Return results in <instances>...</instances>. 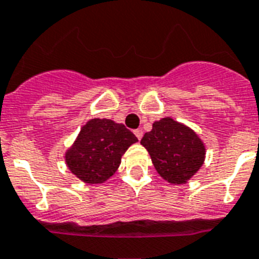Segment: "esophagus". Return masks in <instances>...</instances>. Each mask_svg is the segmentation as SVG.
<instances>
[{"mask_svg": "<svg viewBox=\"0 0 259 259\" xmlns=\"http://www.w3.org/2000/svg\"><path fill=\"white\" fill-rule=\"evenodd\" d=\"M135 135H136V138H138L139 140H142V138H143V131H142V130H136V131H135Z\"/></svg>", "mask_w": 259, "mask_h": 259, "instance_id": "obj_1", "label": "esophagus"}]
</instances>
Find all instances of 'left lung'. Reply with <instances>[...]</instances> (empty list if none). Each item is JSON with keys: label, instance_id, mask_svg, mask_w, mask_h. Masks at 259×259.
Masks as SVG:
<instances>
[{"label": "left lung", "instance_id": "obj_1", "mask_svg": "<svg viewBox=\"0 0 259 259\" xmlns=\"http://www.w3.org/2000/svg\"><path fill=\"white\" fill-rule=\"evenodd\" d=\"M140 144L148 151L160 176L170 184H185L204 164L205 144L198 135L172 117L155 121Z\"/></svg>", "mask_w": 259, "mask_h": 259}]
</instances>
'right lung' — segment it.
<instances>
[{
    "label": "right lung",
    "mask_w": 259,
    "mask_h": 259,
    "mask_svg": "<svg viewBox=\"0 0 259 259\" xmlns=\"http://www.w3.org/2000/svg\"><path fill=\"white\" fill-rule=\"evenodd\" d=\"M138 138L110 119H91L66 151L68 169L87 184H102L117 170L121 156Z\"/></svg>",
    "instance_id": "right-lung-1"
}]
</instances>
